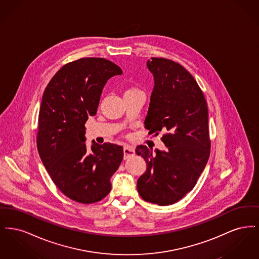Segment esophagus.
<instances>
[{"mask_svg": "<svg viewBox=\"0 0 259 259\" xmlns=\"http://www.w3.org/2000/svg\"><path fill=\"white\" fill-rule=\"evenodd\" d=\"M134 152H135V151H134V148H132V147H130V146H124V159H127V158L133 156V155H134Z\"/></svg>", "mask_w": 259, "mask_h": 259, "instance_id": "esophagus-1", "label": "esophagus"}]
</instances>
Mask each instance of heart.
<instances>
[{"instance_id": "1", "label": "heart", "mask_w": 259, "mask_h": 259, "mask_svg": "<svg viewBox=\"0 0 259 259\" xmlns=\"http://www.w3.org/2000/svg\"><path fill=\"white\" fill-rule=\"evenodd\" d=\"M132 91H136V89H128V90H126V92H125V93H128V92H132Z\"/></svg>"}]
</instances>
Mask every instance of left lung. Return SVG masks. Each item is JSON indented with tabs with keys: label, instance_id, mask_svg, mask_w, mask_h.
<instances>
[{
	"label": "left lung",
	"instance_id": "obj_1",
	"mask_svg": "<svg viewBox=\"0 0 259 259\" xmlns=\"http://www.w3.org/2000/svg\"><path fill=\"white\" fill-rule=\"evenodd\" d=\"M147 66L154 87L145 128L148 135L161 133L167 149L152 153L146 146L137 147L136 153L147 162L137 188L145 201L167 206L192 190L209 160L208 107L196 80L182 65L152 57Z\"/></svg>",
	"mask_w": 259,
	"mask_h": 259
}]
</instances>
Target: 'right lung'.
I'll list each match as a JSON object with an SVG mask.
<instances>
[{
	"instance_id": "obj_1",
	"label": "right lung",
	"mask_w": 259,
	"mask_h": 259,
	"mask_svg": "<svg viewBox=\"0 0 259 259\" xmlns=\"http://www.w3.org/2000/svg\"><path fill=\"white\" fill-rule=\"evenodd\" d=\"M122 70L105 58H81L64 65L42 95L37 147L51 180L75 202L92 204L106 197L110 180L123 159V148L92 141L87 148L85 123L96 114L108 79Z\"/></svg>"
}]
</instances>
